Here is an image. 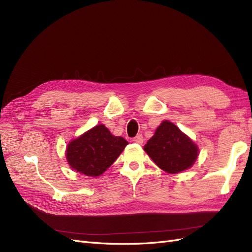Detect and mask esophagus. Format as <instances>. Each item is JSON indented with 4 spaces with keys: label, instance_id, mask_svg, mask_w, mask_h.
<instances>
[{
    "label": "esophagus",
    "instance_id": "34e87169",
    "mask_svg": "<svg viewBox=\"0 0 252 252\" xmlns=\"http://www.w3.org/2000/svg\"><path fill=\"white\" fill-rule=\"evenodd\" d=\"M133 142H134V143H136V144H142V143L144 142V138H143V135H142V134L136 135L135 138H133Z\"/></svg>",
    "mask_w": 252,
    "mask_h": 252
}]
</instances>
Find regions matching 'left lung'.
Segmentation results:
<instances>
[{"mask_svg": "<svg viewBox=\"0 0 252 252\" xmlns=\"http://www.w3.org/2000/svg\"><path fill=\"white\" fill-rule=\"evenodd\" d=\"M144 150L167 173H180L192 167L199 157L196 144L169 121H163Z\"/></svg>", "mask_w": 252, "mask_h": 252, "instance_id": "1", "label": "left lung"}]
</instances>
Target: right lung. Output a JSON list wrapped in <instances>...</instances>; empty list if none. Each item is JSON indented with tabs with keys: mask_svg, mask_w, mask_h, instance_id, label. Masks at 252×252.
Here are the masks:
<instances>
[{
	"mask_svg": "<svg viewBox=\"0 0 252 252\" xmlns=\"http://www.w3.org/2000/svg\"><path fill=\"white\" fill-rule=\"evenodd\" d=\"M128 145L122 136H114L100 124L71 140L66 147V158L72 169L87 177H98L116 162Z\"/></svg>",
	"mask_w": 252,
	"mask_h": 252,
	"instance_id": "obj_1",
	"label": "right lung"
}]
</instances>
